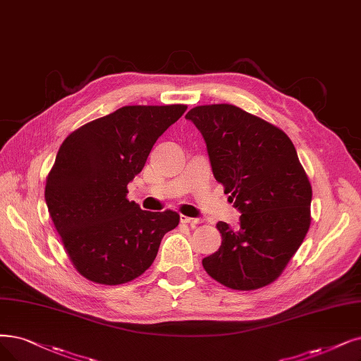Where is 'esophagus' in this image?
I'll use <instances>...</instances> for the list:
<instances>
[{"label":"esophagus","instance_id":"obj_1","mask_svg":"<svg viewBox=\"0 0 361 361\" xmlns=\"http://www.w3.org/2000/svg\"><path fill=\"white\" fill-rule=\"evenodd\" d=\"M180 222H182V224H190L191 226H194V225H198V224H201V222H203V221L198 219V218H190V216L180 214Z\"/></svg>","mask_w":361,"mask_h":361}]
</instances>
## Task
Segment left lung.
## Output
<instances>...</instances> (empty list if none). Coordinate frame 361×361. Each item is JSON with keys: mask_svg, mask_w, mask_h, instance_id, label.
Wrapping results in <instances>:
<instances>
[{"mask_svg": "<svg viewBox=\"0 0 361 361\" xmlns=\"http://www.w3.org/2000/svg\"><path fill=\"white\" fill-rule=\"evenodd\" d=\"M185 118L203 135L213 176L241 212L237 229L216 224L222 244L203 267L229 289H261L281 276L310 229L307 173L281 128L238 106L201 105Z\"/></svg>", "mask_w": 361, "mask_h": 361, "instance_id": "1", "label": "left lung"}]
</instances>
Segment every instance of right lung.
I'll list each match as a JSON object with an SVG mask.
<instances>
[{"label": "right lung", "mask_w": 361, "mask_h": 361, "mask_svg": "<svg viewBox=\"0 0 361 361\" xmlns=\"http://www.w3.org/2000/svg\"><path fill=\"white\" fill-rule=\"evenodd\" d=\"M186 105L123 106L72 132L46 179V203L69 261L93 283L142 276L161 238L179 224L173 210L147 212L127 200L157 139Z\"/></svg>", "instance_id": "1"}]
</instances>
